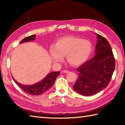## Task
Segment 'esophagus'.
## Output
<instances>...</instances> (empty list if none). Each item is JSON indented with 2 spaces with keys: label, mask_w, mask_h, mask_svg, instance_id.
<instances>
[{
  "label": "esophagus",
  "mask_w": 125,
  "mask_h": 125,
  "mask_svg": "<svg viewBox=\"0 0 125 125\" xmlns=\"http://www.w3.org/2000/svg\"><path fill=\"white\" fill-rule=\"evenodd\" d=\"M63 72L64 73H68L69 72V71L68 70H63Z\"/></svg>",
  "instance_id": "obj_1"
}]
</instances>
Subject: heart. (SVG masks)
Masks as SVG:
<instances>
[{"mask_svg":"<svg viewBox=\"0 0 125 125\" xmlns=\"http://www.w3.org/2000/svg\"><path fill=\"white\" fill-rule=\"evenodd\" d=\"M92 51V45L89 40L73 36L60 38L55 46H51L50 49L51 58L54 62H61L63 56H66L68 62L74 65L86 62Z\"/></svg>","mask_w":125,"mask_h":125,"instance_id":"heart-1","label":"heart"}]
</instances>
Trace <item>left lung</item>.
<instances>
[{"label":"left lung","instance_id":"obj_1","mask_svg":"<svg viewBox=\"0 0 125 125\" xmlns=\"http://www.w3.org/2000/svg\"><path fill=\"white\" fill-rule=\"evenodd\" d=\"M98 38L94 57L79 66V77L74 90L84 96L97 94L109 83L115 67L112 47L105 38L97 34Z\"/></svg>","mask_w":125,"mask_h":125}]
</instances>
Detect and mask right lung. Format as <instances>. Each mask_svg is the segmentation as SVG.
<instances>
[{
  "mask_svg": "<svg viewBox=\"0 0 125 125\" xmlns=\"http://www.w3.org/2000/svg\"><path fill=\"white\" fill-rule=\"evenodd\" d=\"M35 34H34L26 37L20 42V44H21L22 42H30V41L34 40L35 39ZM59 75H60V72H54L50 73L47 74L46 76L43 80L37 83L32 85L21 84L20 83H18L16 80H15L13 77L12 78L15 83L24 92H26L28 94L34 95V96H38V95H40L44 94L45 92H46L47 90H49L54 84L56 79Z\"/></svg>",
  "mask_w": 125,
  "mask_h": 125,
  "instance_id": "obj_1",
  "label": "right lung"
}]
</instances>
